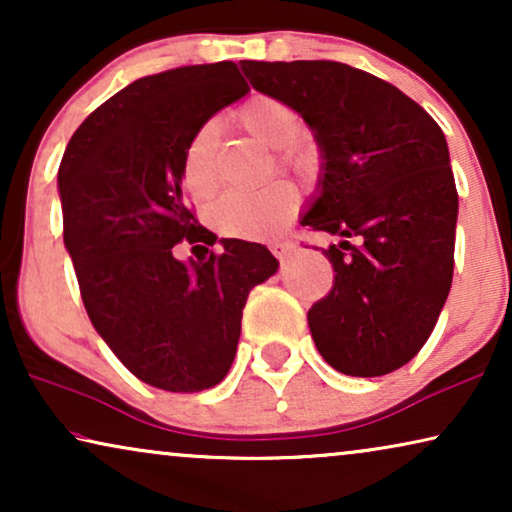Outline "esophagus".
<instances>
[{
	"label": "esophagus",
	"instance_id": "esophagus-1",
	"mask_svg": "<svg viewBox=\"0 0 512 512\" xmlns=\"http://www.w3.org/2000/svg\"><path fill=\"white\" fill-rule=\"evenodd\" d=\"M296 242L291 240H282V242H272L270 244V251L275 254L279 261H286V258H291L293 254H296Z\"/></svg>",
	"mask_w": 512,
	"mask_h": 512
}]
</instances>
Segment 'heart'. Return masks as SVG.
Wrapping results in <instances>:
<instances>
[{
	"instance_id": "heart-1",
	"label": "heart",
	"mask_w": 512,
	"mask_h": 512,
	"mask_svg": "<svg viewBox=\"0 0 512 512\" xmlns=\"http://www.w3.org/2000/svg\"><path fill=\"white\" fill-rule=\"evenodd\" d=\"M237 123L258 142L277 149V160L289 170H305L312 151L300 142L298 132L303 118L298 109L275 95H254L235 111ZM181 179L195 200H212L219 191L216 174V125L202 123L188 137L181 153ZM298 188L289 181L261 188L256 193H230L209 209V223L219 233L235 240H261L275 235L298 209Z\"/></svg>"
}]
</instances>
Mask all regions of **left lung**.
<instances>
[{
    "label": "left lung",
    "instance_id": "1",
    "mask_svg": "<svg viewBox=\"0 0 512 512\" xmlns=\"http://www.w3.org/2000/svg\"><path fill=\"white\" fill-rule=\"evenodd\" d=\"M240 65L258 93L296 107L321 146V191L300 223L342 242L321 249L335 277L307 312L314 345L345 375L405 366L452 286L459 195L443 130L396 86L342 62Z\"/></svg>",
    "mask_w": 512,
    "mask_h": 512
}]
</instances>
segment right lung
I'll use <instances>...</instances> for the list:
<instances>
[{"instance_id": "add662e5", "label": "right lung", "mask_w": 512, "mask_h": 512, "mask_svg": "<svg viewBox=\"0 0 512 512\" xmlns=\"http://www.w3.org/2000/svg\"><path fill=\"white\" fill-rule=\"evenodd\" d=\"M249 93L235 62L144 76L100 104L58 170L62 237L83 305L125 368L151 387L202 391L233 366L249 291L277 272L263 244L223 240L181 263L174 244H214L188 207L181 153L216 111Z\"/></svg>"}]
</instances>
